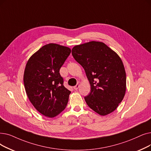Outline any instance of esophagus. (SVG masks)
Returning a JSON list of instances; mask_svg holds the SVG:
<instances>
[{
	"label": "esophagus",
	"mask_w": 151,
	"mask_h": 151,
	"mask_svg": "<svg viewBox=\"0 0 151 151\" xmlns=\"http://www.w3.org/2000/svg\"><path fill=\"white\" fill-rule=\"evenodd\" d=\"M79 87H80V84H77L76 86H75L74 87H73V88L75 89V90H77L78 88H79Z\"/></svg>",
	"instance_id": "esophagus-1"
}]
</instances>
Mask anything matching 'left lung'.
Instances as JSON below:
<instances>
[{"label": "left lung", "mask_w": 151, "mask_h": 151, "mask_svg": "<svg viewBox=\"0 0 151 151\" xmlns=\"http://www.w3.org/2000/svg\"><path fill=\"white\" fill-rule=\"evenodd\" d=\"M71 54L83 67L91 85L84 97L88 106L102 116L118 107L126 92V72L120 57L102 42L75 45Z\"/></svg>", "instance_id": "8db88e82"}]
</instances>
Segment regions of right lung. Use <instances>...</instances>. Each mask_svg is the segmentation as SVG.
I'll use <instances>...</instances> for the list:
<instances>
[{
  "label": "right lung",
  "instance_id": "add662e5",
  "mask_svg": "<svg viewBox=\"0 0 151 151\" xmlns=\"http://www.w3.org/2000/svg\"><path fill=\"white\" fill-rule=\"evenodd\" d=\"M70 53L68 47L50 43L32 54L26 65V93L32 106L45 116H57L67 105L71 92L63 86L59 71Z\"/></svg>",
  "mask_w": 151,
  "mask_h": 151
}]
</instances>
